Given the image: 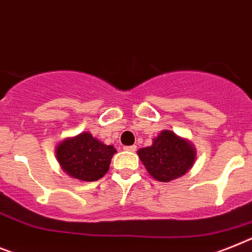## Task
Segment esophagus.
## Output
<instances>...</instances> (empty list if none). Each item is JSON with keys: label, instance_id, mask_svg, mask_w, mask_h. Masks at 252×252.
Returning a JSON list of instances; mask_svg holds the SVG:
<instances>
[{"label": "esophagus", "instance_id": "34e87169", "mask_svg": "<svg viewBox=\"0 0 252 252\" xmlns=\"http://www.w3.org/2000/svg\"><path fill=\"white\" fill-rule=\"evenodd\" d=\"M124 150H126V151H128V152H134L137 150V146L136 145L126 146V147H124Z\"/></svg>", "mask_w": 252, "mask_h": 252}]
</instances>
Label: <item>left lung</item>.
Returning a JSON list of instances; mask_svg holds the SVG:
<instances>
[{"label":"left lung","instance_id":"left-lung-1","mask_svg":"<svg viewBox=\"0 0 252 252\" xmlns=\"http://www.w3.org/2000/svg\"><path fill=\"white\" fill-rule=\"evenodd\" d=\"M137 155L152 178L170 182L185 175L193 166L196 149L187 138L173 130H161L152 145L137 151Z\"/></svg>","mask_w":252,"mask_h":252}]
</instances>
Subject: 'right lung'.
<instances>
[{
	"mask_svg": "<svg viewBox=\"0 0 252 252\" xmlns=\"http://www.w3.org/2000/svg\"><path fill=\"white\" fill-rule=\"evenodd\" d=\"M55 154L69 177L80 182H94L106 174L116 149L100 142L90 132H82L63 139Z\"/></svg>",
	"mask_w": 252,
	"mask_h": 252,
	"instance_id": "1",
	"label": "right lung"
}]
</instances>
